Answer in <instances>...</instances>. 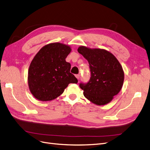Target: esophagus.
Masks as SVG:
<instances>
[{
	"label": "esophagus",
	"mask_w": 150,
	"mask_h": 150,
	"mask_svg": "<svg viewBox=\"0 0 150 150\" xmlns=\"http://www.w3.org/2000/svg\"><path fill=\"white\" fill-rule=\"evenodd\" d=\"M75 76H76V78L78 79V80H79L80 79V75H75Z\"/></svg>",
	"instance_id": "esophagus-1"
}]
</instances>
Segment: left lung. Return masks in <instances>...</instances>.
Masks as SVG:
<instances>
[{"label": "left lung", "mask_w": 150, "mask_h": 150, "mask_svg": "<svg viewBox=\"0 0 150 150\" xmlns=\"http://www.w3.org/2000/svg\"><path fill=\"white\" fill-rule=\"evenodd\" d=\"M78 52L88 60L91 71L88 82L80 83L85 97L99 106L109 103L123 85L124 73L120 64L104 49L80 46Z\"/></svg>", "instance_id": "obj_1"}]
</instances>
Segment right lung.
<instances>
[{"mask_svg":"<svg viewBox=\"0 0 150 150\" xmlns=\"http://www.w3.org/2000/svg\"><path fill=\"white\" fill-rule=\"evenodd\" d=\"M70 46L54 42L42 47L30 65L28 83L32 95L41 101L54 99L70 83L78 80L70 72L71 65L65 61Z\"/></svg>","mask_w":150,"mask_h":150,"instance_id":"add662e5","label":"right lung"}]
</instances>
